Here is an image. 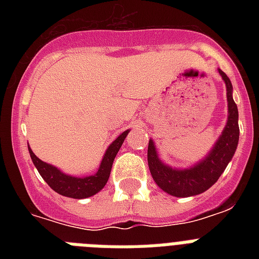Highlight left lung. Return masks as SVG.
I'll use <instances>...</instances> for the list:
<instances>
[{"label":"left lung","mask_w":259,"mask_h":259,"mask_svg":"<svg viewBox=\"0 0 259 259\" xmlns=\"http://www.w3.org/2000/svg\"><path fill=\"white\" fill-rule=\"evenodd\" d=\"M219 75L226 83L227 91V123L213 144L212 149L203 160L189 168H173L158 157L153 140L148 145V165L154 183L164 191L176 197H189L205 192L212 187L225 172L226 166L233 160L239 141L238 107L233 99V84L229 76L219 70Z\"/></svg>","instance_id":"left-lung-1"}]
</instances>
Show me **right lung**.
<instances>
[{"label":"right lung","instance_id":"1","mask_svg":"<svg viewBox=\"0 0 259 259\" xmlns=\"http://www.w3.org/2000/svg\"><path fill=\"white\" fill-rule=\"evenodd\" d=\"M129 132L130 130H125L110 144L105 154H103V157H102L101 165H99L98 170L90 176L78 177L67 175L56 166L41 161L32 152L29 146H28V149H29L30 158H32L34 166L37 168L38 173L41 175L44 181L54 189L55 192H58L59 195H63V196L72 197V199H86V197L93 196V195L99 192L106 185L110 177L114 158L117 156L118 150L121 149L122 144L125 141Z\"/></svg>","mask_w":259,"mask_h":259}]
</instances>
